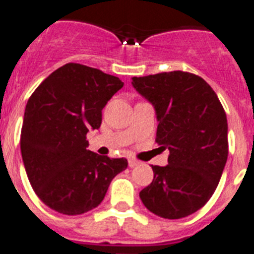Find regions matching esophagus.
Returning <instances> with one entry per match:
<instances>
[{"label":"esophagus","instance_id":"obj_1","mask_svg":"<svg viewBox=\"0 0 254 254\" xmlns=\"http://www.w3.org/2000/svg\"><path fill=\"white\" fill-rule=\"evenodd\" d=\"M138 164H139V162H138V160L129 159V167H131V168H133V167H137Z\"/></svg>","mask_w":254,"mask_h":254}]
</instances>
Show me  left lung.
Masks as SVG:
<instances>
[{"label":"left lung","mask_w":254,"mask_h":254,"mask_svg":"<svg viewBox=\"0 0 254 254\" xmlns=\"http://www.w3.org/2000/svg\"><path fill=\"white\" fill-rule=\"evenodd\" d=\"M131 84L155 109L156 143L170 150L167 166H151L154 179L139 198L155 215L185 218L205 206L223 174L226 112L209 83L187 71L133 77Z\"/></svg>","instance_id":"8db88e82"}]
</instances>
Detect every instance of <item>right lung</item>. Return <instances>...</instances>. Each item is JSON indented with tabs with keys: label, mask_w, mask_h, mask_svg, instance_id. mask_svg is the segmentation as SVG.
<instances>
[{
	"label": "right lung",
	"mask_w": 254,
	"mask_h": 254,
	"mask_svg": "<svg viewBox=\"0 0 254 254\" xmlns=\"http://www.w3.org/2000/svg\"><path fill=\"white\" fill-rule=\"evenodd\" d=\"M120 78L80 64H66L40 83L27 102L20 152L32 189L45 205L79 215L100 205L125 158L87 150L86 134L99 129L102 111L123 88Z\"/></svg>",
	"instance_id": "obj_1"
}]
</instances>
